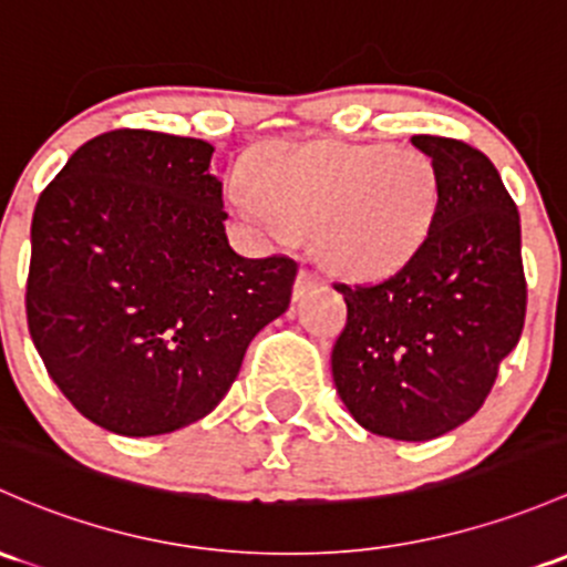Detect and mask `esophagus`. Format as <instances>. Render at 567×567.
Wrapping results in <instances>:
<instances>
[{"label":"esophagus","instance_id":"34e87169","mask_svg":"<svg viewBox=\"0 0 567 567\" xmlns=\"http://www.w3.org/2000/svg\"><path fill=\"white\" fill-rule=\"evenodd\" d=\"M318 282H320L318 274L309 271V268H299V277H296V285H293V296L296 299H301V296L307 293V290H312Z\"/></svg>","mask_w":567,"mask_h":567}]
</instances>
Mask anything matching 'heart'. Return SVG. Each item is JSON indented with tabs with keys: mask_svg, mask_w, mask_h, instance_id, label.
Returning <instances> with one entry per match:
<instances>
[{
	"mask_svg": "<svg viewBox=\"0 0 567 567\" xmlns=\"http://www.w3.org/2000/svg\"><path fill=\"white\" fill-rule=\"evenodd\" d=\"M230 193L238 214L271 230L312 236L337 271L378 277L410 258L437 212V171L415 148L277 141Z\"/></svg>",
	"mask_w": 567,
	"mask_h": 567,
	"instance_id": "obj_1",
	"label": "heart"
}]
</instances>
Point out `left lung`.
Segmentation results:
<instances>
[{
  "instance_id": "8db88e82",
  "label": "left lung",
  "mask_w": 567,
  "mask_h": 567,
  "mask_svg": "<svg viewBox=\"0 0 567 567\" xmlns=\"http://www.w3.org/2000/svg\"><path fill=\"white\" fill-rule=\"evenodd\" d=\"M437 171V212L413 255L374 285H333L348 323L331 350L339 399L369 432L424 443L481 410L524 329L522 225L492 159L413 135Z\"/></svg>"
}]
</instances>
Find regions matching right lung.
Returning <instances> with one entry per match:
<instances>
[{"mask_svg":"<svg viewBox=\"0 0 567 567\" xmlns=\"http://www.w3.org/2000/svg\"><path fill=\"white\" fill-rule=\"evenodd\" d=\"M212 154L198 138L113 130L83 143L34 206L32 342L83 419L124 437L212 413L293 293L296 260L228 244Z\"/></svg>","mask_w":567,"mask_h":567,"instance_id":"add662e5","label":"right lung"}]
</instances>
